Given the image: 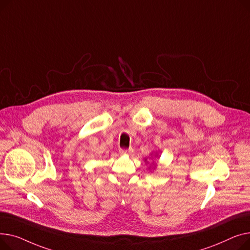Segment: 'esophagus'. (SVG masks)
<instances>
[{"label": "esophagus", "mask_w": 250, "mask_h": 250, "mask_svg": "<svg viewBox=\"0 0 250 250\" xmlns=\"http://www.w3.org/2000/svg\"><path fill=\"white\" fill-rule=\"evenodd\" d=\"M119 152L121 153V154H129L130 152H131V149L129 148V149H126V148H121L120 150H119Z\"/></svg>", "instance_id": "esophagus-1"}]
</instances>
